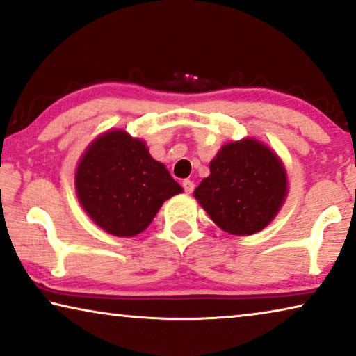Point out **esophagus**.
Segmentation results:
<instances>
[{
  "label": "esophagus",
  "mask_w": 356,
  "mask_h": 356,
  "mask_svg": "<svg viewBox=\"0 0 356 356\" xmlns=\"http://www.w3.org/2000/svg\"><path fill=\"white\" fill-rule=\"evenodd\" d=\"M182 185H184V190H185V193H191V191L195 190V184L191 182V180H188V179H185L184 182H182Z\"/></svg>",
  "instance_id": "34e87169"
}]
</instances>
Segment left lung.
<instances>
[{
    "mask_svg": "<svg viewBox=\"0 0 356 356\" xmlns=\"http://www.w3.org/2000/svg\"><path fill=\"white\" fill-rule=\"evenodd\" d=\"M195 198L217 227L234 236L255 234L273 222L289 191L284 163L257 139L225 144Z\"/></svg>",
    "mask_w": 356,
    "mask_h": 356,
    "instance_id": "1",
    "label": "left lung"
}]
</instances>
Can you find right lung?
I'll list each match as a JSON object with an SVG mask.
<instances>
[{"label":"right lung","instance_id":"1","mask_svg":"<svg viewBox=\"0 0 356 356\" xmlns=\"http://www.w3.org/2000/svg\"><path fill=\"white\" fill-rule=\"evenodd\" d=\"M144 140L123 129L101 134L79 161L76 193L87 216L106 233L131 238L149 227L163 202L182 193Z\"/></svg>","mask_w":356,"mask_h":356}]
</instances>
